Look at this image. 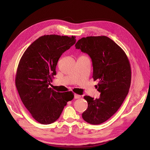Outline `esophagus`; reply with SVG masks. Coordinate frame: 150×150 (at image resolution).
<instances>
[{
    "mask_svg": "<svg viewBox=\"0 0 150 150\" xmlns=\"http://www.w3.org/2000/svg\"><path fill=\"white\" fill-rule=\"evenodd\" d=\"M81 97V96L80 95H78V94H75L74 95V98L75 99H78V98H80Z\"/></svg>",
    "mask_w": 150,
    "mask_h": 150,
    "instance_id": "obj_1",
    "label": "esophagus"
}]
</instances>
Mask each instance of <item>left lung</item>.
Segmentation results:
<instances>
[{"mask_svg": "<svg viewBox=\"0 0 150 150\" xmlns=\"http://www.w3.org/2000/svg\"><path fill=\"white\" fill-rule=\"evenodd\" d=\"M75 47L91 57L92 77L99 80L96 88L100 92L99 98L84 97L88 107L82 117L90 124H101L117 111L128 95L131 80L129 61L121 47L105 36L82 38Z\"/></svg>", "mask_w": 150, "mask_h": 150, "instance_id": "1", "label": "left lung"}]
</instances>
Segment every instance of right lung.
Returning a JSON list of instances; mask_svg holds the SVG:
<instances>
[{"label":"right lung","mask_w":150,"mask_h":150,"mask_svg":"<svg viewBox=\"0 0 150 150\" xmlns=\"http://www.w3.org/2000/svg\"><path fill=\"white\" fill-rule=\"evenodd\" d=\"M76 42L75 36L55 35L39 37L23 53L16 76V86L25 108L37 122L49 125L58 119L71 91L58 92L49 87L57 74L62 54Z\"/></svg>","instance_id":"right-lung-1"}]
</instances>
